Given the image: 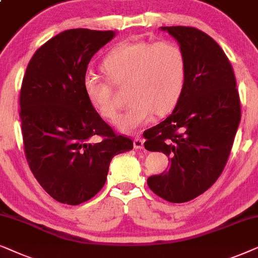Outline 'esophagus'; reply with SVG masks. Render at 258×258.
I'll list each match as a JSON object with an SVG mask.
<instances>
[{"label": "esophagus", "instance_id": "34e87169", "mask_svg": "<svg viewBox=\"0 0 258 258\" xmlns=\"http://www.w3.org/2000/svg\"><path fill=\"white\" fill-rule=\"evenodd\" d=\"M133 146H135L136 150L144 149V140L142 138H136L135 142H133Z\"/></svg>", "mask_w": 258, "mask_h": 258}]
</instances>
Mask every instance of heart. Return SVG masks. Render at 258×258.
Returning a JSON list of instances; mask_svg holds the SVG:
<instances>
[{
  "mask_svg": "<svg viewBox=\"0 0 258 258\" xmlns=\"http://www.w3.org/2000/svg\"><path fill=\"white\" fill-rule=\"evenodd\" d=\"M101 71L107 80L94 75L84 79L86 97L102 118L113 120L118 113L113 86L126 87L130 105L116 126L131 132L150 122L154 113L165 115L176 107L186 82V54L173 40L122 42L108 51Z\"/></svg>",
  "mask_w": 258,
  "mask_h": 258,
  "instance_id": "1",
  "label": "heart"
}]
</instances>
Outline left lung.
I'll return each mask as SVG.
<instances>
[{
    "instance_id": "1",
    "label": "left lung",
    "mask_w": 258,
    "mask_h": 258,
    "mask_svg": "<svg viewBox=\"0 0 258 258\" xmlns=\"http://www.w3.org/2000/svg\"><path fill=\"white\" fill-rule=\"evenodd\" d=\"M183 47L187 73L171 115L143 133L149 151L169 157L170 167L147 179L157 196L185 203L211 187L224 170L241 120L232 66L221 46L194 27H161Z\"/></svg>"
}]
</instances>
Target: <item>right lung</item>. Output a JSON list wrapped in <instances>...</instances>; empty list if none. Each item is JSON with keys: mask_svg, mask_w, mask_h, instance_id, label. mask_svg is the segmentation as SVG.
I'll return each mask as SVG.
<instances>
[{"mask_svg": "<svg viewBox=\"0 0 258 258\" xmlns=\"http://www.w3.org/2000/svg\"><path fill=\"white\" fill-rule=\"evenodd\" d=\"M114 35L64 30L34 53L23 77L20 118L27 161L60 203L78 205L94 197L106 183L112 158L133 149L132 139L102 120L84 89L92 56Z\"/></svg>", "mask_w": 258, "mask_h": 258, "instance_id": "add662e5", "label": "right lung"}]
</instances>
